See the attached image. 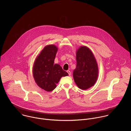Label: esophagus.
Instances as JSON below:
<instances>
[{
	"instance_id": "obj_1",
	"label": "esophagus",
	"mask_w": 131,
	"mask_h": 131,
	"mask_svg": "<svg viewBox=\"0 0 131 131\" xmlns=\"http://www.w3.org/2000/svg\"><path fill=\"white\" fill-rule=\"evenodd\" d=\"M67 73H68V74H69V75H71V72L70 71H67Z\"/></svg>"
}]
</instances>
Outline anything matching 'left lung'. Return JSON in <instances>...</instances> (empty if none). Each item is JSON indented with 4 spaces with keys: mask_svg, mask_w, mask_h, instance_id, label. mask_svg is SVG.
<instances>
[{
    "mask_svg": "<svg viewBox=\"0 0 131 131\" xmlns=\"http://www.w3.org/2000/svg\"><path fill=\"white\" fill-rule=\"evenodd\" d=\"M76 68L73 71L75 83L80 89L87 90L97 80L99 70L96 59L88 47L81 46L76 51Z\"/></svg>",
    "mask_w": 131,
    "mask_h": 131,
    "instance_id": "obj_1",
    "label": "left lung"
}]
</instances>
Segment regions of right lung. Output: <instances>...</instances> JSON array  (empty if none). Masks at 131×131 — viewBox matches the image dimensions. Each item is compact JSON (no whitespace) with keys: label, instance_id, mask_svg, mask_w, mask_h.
<instances>
[{"label":"right lung","instance_id":"1","mask_svg":"<svg viewBox=\"0 0 131 131\" xmlns=\"http://www.w3.org/2000/svg\"><path fill=\"white\" fill-rule=\"evenodd\" d=\"M58 48L55 45L44 47L36 57L33 67V75L38 86L47 91H53L62 77L68 75L58 64H54Z\"/></svg>","mask_w":131,"mask_h":131}]
</instances>
